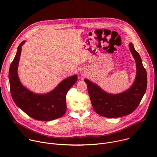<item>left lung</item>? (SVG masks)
Returning a JSON list of instances; mask_svg holds the SVG:
<instances>
[{
    "mask_svg": "<svg viewBox=\"0 0 157 157\" xmlns=\"http://www.w3.org/2000/svg\"><path fill=\"white\" fill-rule=\"evenodd\" d=\"M130 50L136 65V76L132 86L126 91L112 94L104 91L97 84L85 79L94 110L100 116L106 118H118L133 112L144 96L147 86V71L141 59L132 43Z\"/></svg>",
    "mask_w": 157,
    "mask_h": 157,
    "instance_id": "1",
    "label": "left lung"
}]
</instances>
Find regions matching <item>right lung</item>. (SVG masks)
Wrapping results in <instances>:
<instances>
[{"mask_svg":"<svg viewBox=\"0 0 157 157\" xmlns=\"http://www.w3.org/2000/svg\"><path fill=\"white\" fill-rule=\"evenodd\" d=\"M24 42L22 41L18 46L9 69L10 90L13 100L28 116L35 120L51 121L61 118L66 111L67 93L77 81V75L64 79L47 94H38L28 90L21 84L17 75L22 46Z\"/></svg>","mask_w":157,"mask_h":157,"instance_id":"add662e5","label":"right lung"}]
</instances>
